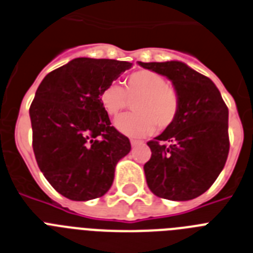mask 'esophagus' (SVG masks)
I'll return each mask as SVG.
<instances>
[{
  "mask_svg": "<svg viewBox=\"0 0 253 253\" xmlns=\"http://www.w3.org/2000/svg\"><path fill=\"white\" fill-rule=\"evenodd\" d=\"M143 144V141L141 140H135V139H131V145L132 147H136V145H140Z\"/></svg>",
  "mask_w": 253,
  "mask_h": 253,
  "instance_id": "obj_1",
  "label": "esophagus"
}]
</instances>
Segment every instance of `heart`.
I'll return each mask as SVG.
<instances>
[{"label":"heart","mask_w":253,"mask_h":253,"mask_svg":"<svg viewBox=\"0 0 253 253\" xmlns=\"http://www.w3.org/2000/svg\"><path fill=\"white\" fill-rule=\"evenodd\" d=\"M100 101L109 116H118L132 101L133 113L120 117L116 127L128 136H148L169 128L179 114V94L161 74L139 70L125 79L123 88L109 83L101 89Z\"/></svg>","instance_id":"obj_1"}]
</instances>
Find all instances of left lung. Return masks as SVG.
Returning a JSON list of instances; mask_svg holds the SVG:
<instances>
[{
  "label": "left lung",
  "mask_w": 253,
  "mask_h": 253,
  "mask_svg": "<svg viewBox=\"0 0 253 253\" xmlns=\"http://www.w3.org/2000/svg\"><path fill=\"white\" fill-rule=\"evenodd\" d=\"M171 80L179 94V114L161 135L148 141L144 165L149 190L168 200L204 194L222 171L229 155V109L212 80L179 61L139 62Z\"/></svg>",
  "instance_id": "left-lung-1"
}]
</instances>
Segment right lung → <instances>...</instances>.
<instances>
[{"mask_svg":"<svg viewBox=\"0 0 253 253\" xmlns=\"http://www.w3.org/2000/svg\"><path fill=\"white\" fill-rule=\"evenodd\" d=\"M131 66L82 57L53 70L39 85L30 108L35 157L53 188L70 200L105 195L116 165L130 152L128 137L110 126L100 93Z\"/></svg>","mask_w":253,"mask_h":253,"instance_id":"add662e5","label":"right lung"}]
</instances>
